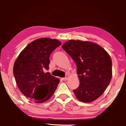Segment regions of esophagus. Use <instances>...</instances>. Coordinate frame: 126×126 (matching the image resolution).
I'll return each instance as SVG.
<instances>
[{
    "label": "esophagus",
    "instance_id": "34e87169",
    "mask_svg": "<svg viewBox=\"0 0 126 126\" xmlns=\"http://www.w3.org/2000/svg\"><path fill=\"white\" fill-rule=\"evenodd\" d=\"M62 80H64V81H66V80H67V77H64V78H62Z\"/></svg>",
    "mask_w": 126,
    "mask_h": 126
}]
</instances>
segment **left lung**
Wrapping results in <instances>:
<instances>
[{
  "instance_id": "1",
  "label": "left lung",
  "mask_w": 126,
  "mask_h": 126,
  "mask_svg": "<svg viewBox=\"0 0 126 126\" xmlns=\"http://www.w3.org/2000/svg\"><path fill=\"white\" fill-rule=\"evenodd\" d=\"M62 48L77 66L79 86L73 90L79 101L90 102L104 92L112 78V61L105 50L92 42L69 40Z\"/></svg>"
}]
</instances>
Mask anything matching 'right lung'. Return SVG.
Returning a JSON list of instances; mask_svg holds the SVG:
<instances>
[{
  "instance_id": "right-lung-1",
  "label": "right lung",
  "mask_w": 126,
  "mask_h": 126,
  "mask_svg": "<svg viewBox=\"0 0 126 126\" xmlns=\"http://www.w3.org/2000/svg\"><path fill=\"white\" fill-rule=\"evenodd\" d=\"M60 45L56 39H37L21 52L14 63L13 72L20 91L37 103L50 99L59 83V79L45 70L49 68L50 54Z\"/></svg>"
}]
</instances>
